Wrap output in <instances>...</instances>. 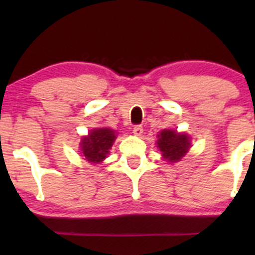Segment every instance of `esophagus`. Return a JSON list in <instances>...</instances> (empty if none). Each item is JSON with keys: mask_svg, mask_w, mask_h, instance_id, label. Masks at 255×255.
Masks as SVG:
<instances>
[{"mask_svg": "<svg viewBox=\"0 0 255 255\" xmlns=\"http://www.w3.org/2000/svg\"><path fill=\"white\" fill-rule=\"evenodd\" d=\"M133 134L137 135V137H140V135L143 134V127H142V126H135V127L133 128Z\"/></svg>", "mask_w": 255, "mask_h": 255, "instance_id": "34e87169", "label": "esophagus"}]
</instances>
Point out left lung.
<instances>
[{
	"label": "left lung",
	"instance_id": "1",
	"mask_svg": "<svg viewBox=\"0 0 255 255\" xmlns=\"http://www.w3.org/2000/svg\"><path fill=\"white\" fill-rule=\"evenodd\" d=\"M156 146L161 151L164 159L170 163H176L189 151L191 143L190 137L185 133H177L173 129H163L158 134Z\"/></svg>",
	"mask_w": 255,
	"mask_h": 255
}]
</instances>
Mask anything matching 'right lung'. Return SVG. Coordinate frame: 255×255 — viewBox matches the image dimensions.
Wrapping results in <instances>:
<instances>
[{"mask_svg":"<svg viewBox=\"0 0 255 255\" xmlns=\"http://www.w3.org/2000/svg\"><path fill=\"white\" fill-rule=\"evenodd\" d=\"M117 133L111 128H95L80 142V149L85 160L99 164L109 155Z\"/></svg>","mask_w":255,"mask_h":255,"instance_id":"obj_1","label":"right lung"}]
</instances>
